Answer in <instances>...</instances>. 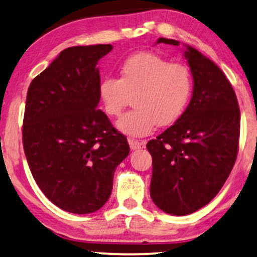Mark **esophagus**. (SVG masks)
<instances>
[{"label":"esophagus","mask_w":257,"mask_h":257,"mask_svg":"<svg viewBox=\"0 0 257 257\" xmlns=\"http://www.w3.org/2000/svg\"><path fill=\"white\" fill-rule=\"evenodd\" d=\"M129 146H130V149L132 150H137V149H143L144 147H146V142L144 141H139V140H133L130 139L129 141Z\"/></svg>","instance_id":"esophagus-1"}]
</instances>
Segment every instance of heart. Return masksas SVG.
<instances>
[{
    "label": "heart",
    "mask_w": 257,
    "mask_h": 257,
    "mask_svg": "<svg viewBox=\"0 0 257 257\" xmlns=\"http://www.w3.org/2000/svg\"><path fill=\"white\" fill-rule=\"evenodd\" d=\"M120 77H107L99 85V96L109 116H120L134 97L135 109L117 121L125 135H149L158 125H171L182 116L192 94L189 67L173 64L151 52L128 57L118 70Z\"/></svg>",
    "instance_id": "1"
}]
</instances>
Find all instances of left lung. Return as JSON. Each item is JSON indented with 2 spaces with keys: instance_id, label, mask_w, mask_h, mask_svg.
<instances>
[{
  "instance_id": "8db88e82",
  "label": "left lung",
  "mask_w": 257,
  "mask_h": 257,
  "mask_svg": "<svg viewBox=\"0 0 257 257\" xmlns=\"http://www.w3.org/2000/svg\"><path fill=\"white\" fill-rule=\"evenodd\" d=\"M160 43L179 45L168 38ZM184 56L193 77L189 106L147 144L153 157L151 199L178 216L198 211L218 194L236 161L240 137V108L228 79L198 50L186 45Z\"/></svg>"
}]
</instances>
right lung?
Here are the masks:
<instances>
[{
    "label": "right lung",
    "mask_w": 257,
    "mask_h": 257,
    "mask_svg": "<svg viewBox=\"0 0 257 257\" xmlns=\"http://www.w3.org/2000/svg\"><path fill=\"white\" fill-rule=\"evenodd\" d=\"M111 49H65L28 89L22 134L29 168L48 199L75 214L106 204L116 166L129 155L125 136L97 109L96 65Z\"/></svg>",
    "instance_id": "add662e5"
}]
</instances>
